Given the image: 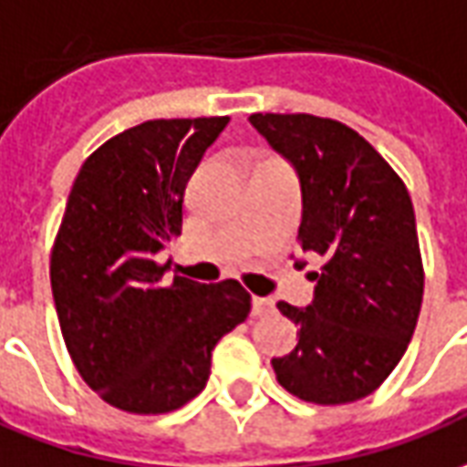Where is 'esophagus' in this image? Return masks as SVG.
Segmentation results:
<instances>
[{"mask_svg": "<svg viewBox=\"0 0 467 467\" xmlns=\"http://www.w3.org/2000/svg\"><path fill=\"white\" fill-rule=\"evenodd\" d=\"M273 308H275L273 298H260V296L253 298V316H265V313H270Z\"/></svg>", "mask_w": 467, "mask_h": 467, "instance_id": "obj_1", "label": "esophagus"}]
</instances>
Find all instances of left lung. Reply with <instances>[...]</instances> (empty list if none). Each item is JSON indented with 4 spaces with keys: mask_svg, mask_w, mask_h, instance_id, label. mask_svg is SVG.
<instances>
[{
    "mask_svg": "<svg viewBox=\"0 0 467 467\" xmlns=\"http://www.w3.org/2000/svg\"><path fill=\"white\" fill-rule=\"evenodd\" d=\"M250 123L301 182L303 253L324 260L313 303L278 308L298 344L273 358L280 387L313 404H347L387 379L415 334L425 270L404 182L367 139L308 113H253Z\"/></svg>",
    "mask_w": 467,
    "mask_h": 467,
    "instance_id": "8db88e82",
    "label": "left lung"
}]
</instances>
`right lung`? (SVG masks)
I'll list each match as a JSON object with an SVG mask.
<instances>
[{"instance_id":"add662e5","label":"right lung","mask_w":467,"mask_h":467,"mask_svg":"<svg viewBox=\"0 0 467 467\" xmlns=\"http://www.w3.org/2000/svg\"><path fill=\"white\" fill-rule=\"evenodd\" d=\"M230 123L159 119L113 136L80 166L50 255L65 347L93 392L161 415L210 379L212 348L250 313L237 280L164 285L159 253L182 234L189 177Z\"/></svg>"}]
</instances>
